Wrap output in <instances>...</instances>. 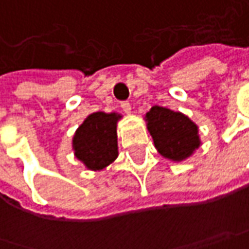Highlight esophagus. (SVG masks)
Returning a JSON list of instances; mask_svg holds the SVG:
<instances>
[{"label": "esophagus", "instance_id": "34e87169", "mask_svg": "<svg viewBox=\"0 0 249 249\" xmlns=\"http://www.w3.org/2000/svg\"><path fill=\"white\" fill-rule=\"evenodd\" d=\"M121 108H123L124 112L129 114V112H131V104H129L128 101H123V103H121Z\"/></svg>", "mask_w": 249, "mask_h": 249}]
</instances>
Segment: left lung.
I'll list each match as a JSON object with an SVG mask.
<instances>
[{"label":"left lung","mask_w":249,"mask_h":249,"mask_svg":"<svg viewBox=\"0 0 249 249\" xmlns=\"http://www.w3.org/2000/svg\"><path fill=\"white\" fill-rule=\"evenodd\" d=\"M145 121L155 148L163 158L180 162L200 146L197 125L182 112L154 106L146 112Z\"/></svg>","instance_id":"8db88e82"}]
</instances>
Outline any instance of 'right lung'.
<instances>
[{
    "mask_svg": "<svg viewBox=\"0 0 249 249\" xmlns=\"http://www.w3.org/2000/svg\"><path fill=\"white\" fill-rule=\"evenodd\" d=\"M121 115L117 112H93L77 128L73 137L76 158L90 170H101L118 156L117 123Z\"/></svg>",
    "mask_w": 249,
    "mask_h": 249,
    "instance_id": "1",
    "label": "right lung"
}]
</instances>
